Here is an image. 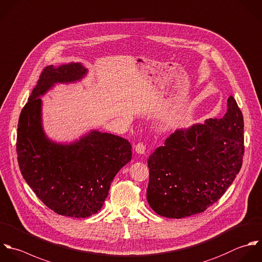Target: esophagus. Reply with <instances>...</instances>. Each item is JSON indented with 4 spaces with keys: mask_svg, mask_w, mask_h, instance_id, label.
Returning <instances> with one entry per match:
<instances>
[{
    "mask_svg": "<svg viewBox=\"0 0 262 262\" xmlns=\"http://www.w3.org/2000/svg\"><path fill=\"white\" fill-rule=\"evenodd\" d=\"M135 149H136V152L139 153V154H144L146 152V145L143 143V142H140L138 143L136 146H135Z\"/></svg>",
    "mask_w": 262,
    "mask_h": 262,
    "instance_id": "esophagus-1",
    "label": "esophagus"
}]
</instances>
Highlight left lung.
<instances>
[{
    "label": "left lung",
    "instance_id": "left-lung-1",
    "mask_svg": "<svg viewBox=\"0 0 262 262\" xmlns=\"http://www.w3.org/2000/svg\"><path fill=\"white\" fill-rule=\"evenodd\" d=\"M244 152L243 114L230 96L224 117L176 130L150 155V207L168 219L205 211L233 184Z\"/></svg>",
    "mask_w": 262,
    "mask_h": 262
}]
</instances>
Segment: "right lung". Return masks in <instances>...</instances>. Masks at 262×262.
Instances as JSON below:
<instances>
[{"label": "right lung", "mask_w": 262, "mask_h": 262, "mask_svg": "<svg viewBox=\"0 0 262 262\" xmlns=\"http://www.w3.org/2000/svg\"><path fill=\"white\" fill-rule=\"evenodd\" d=\"M85 72L78 63L46 67L21 110L16 140L21 174L36 197L57 214L82 219L102 208L114 177L132 159L130 143L111 134L95 130L66 146L46 138L37 97Z\"/></svg>", "instance_id": "add662e5"}]
</instances>
